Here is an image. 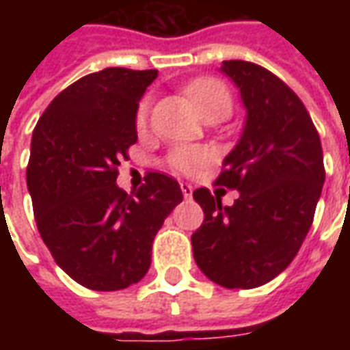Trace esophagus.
Instances as JSON below:
<instances>
[{
  "label": "esophagus",
  "mask_w": 350,
  "mask_h": 350,
  "mask_svg": "<svg viewBox=\"0 0 350 350\" xmlns=\"http://www.w3.org/2000/svg\"><path fill=\"white\" fill-rule=\"evenodd\" d=\"M180 189H182L183 197L191 198V195H193V185H191V183L182 182V183H180Z\"/></svg>",
  "instance_id": "esophagus-1"
}]
</instances>
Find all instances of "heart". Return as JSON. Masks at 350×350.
Wrapping results in <instances>:
<instances>
[{
  "instance_id": "1",
  "label": "heart",
  "mask_w": 350,
  "mask_h": 350,
  "mask_svg": "<svg viewBox=\"0 0 350 350\" xmlns=\"http://www.w3.org/2000/svg\"><path fill=\"white\" fill-rule=\"evenodd\" d=\"M189 99L195 103V107L202 116L212 112L215 108H225L230 110V93L221 82L213 79H198L193 80L189 86L185 88ZM148 114H150V103L142 100L137 110V129L142 133L148 127ZM210 159V153L204 148L198 146H182L168 153V167L176 172L189 174L206 165Z\"/></svg>"
}]
</instances>
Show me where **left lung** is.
Returning a JSON list of instances; mask_svg holds the SVG:
<instances>
[{
    "label": "left lung",
    "instance_id": "obj_1",
    "mask_svg": "<svg viewBox=\"0 0 350 350\" xmlns=\"http://www.w3.org/2000/svg\"><path fill=\"white\" fill-rule=\"evenodd\" d=\"M221 71L247 110L242 138L215 183L240 191L223 206L210 189L193 191L204 210L193 232L195 262L225 288H255L293 262L313 223L324 183L323 146L300 97L260 65L230 59Z\"/></svg>",
    "mask_w": 350,
    "mask_h": 350
}]
</instances>
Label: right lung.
Returning <instances> with one entry per match:
<instances>
[{
    "mask_svg": "<svg viewBox=\"0 0 350 350\" xmlns=\"http://www.w3.org/2000/svg\"><path fill=\"white\" fill-rule=\"evenodd\" d=\"M155 69L108 67L56 95L31 137L27 189L42 242L62 270L92 291L144 278L152 243L183 200L174 178L148 172L140 189L118 187L120 161L137 142V108Z\"/></svg>",
    "mask_w": 350,
    "mask_h": 350,
    "instance_id": "1",
    "label": "right lung"
}]
</instances>
